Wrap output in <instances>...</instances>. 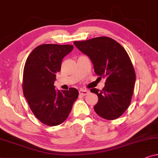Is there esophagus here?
<instances>
[{
    "mask_svg": "<svg viewBox=\"0 0 158 158\" xmlns=\"http://www.w3.org/2000/svg\"><path fill=\"white\" fill-rule=\"evenodd\" d=\"M89 91H88V90H85V89H81L79 90V94L80 95H81V96H86Z\"/></svg>",
    "mask_w": 158,
    "mask_h": 158,
    "instance_id": "obj_1",
    "label": "esophagus"
}]
</instances>
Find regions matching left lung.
I'll list each match as a JSON object with an SVG mask.
<instances>
[{"instance_id":"8db88e82","label":"left lung","mask_w":158,"mask_h":158,"mask_svg":"<svg viewBox=\"0 0 158 158\" xmlns=\"http://www.w3.org/2000/svg\"><path fill=\"white\" fill-rule=\"evenodd\" d=\"M74 44L91 60L96 74L106 78L102 90L90 89L98 97L95 111L107 120L118 118L130 104L136 81L128 54L119 43L107 36L75 41Z\"/></svg>"}]
</instances>
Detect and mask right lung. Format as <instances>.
Here are the masks:
<instances>
[{
    "label": "right lung",
    "instance_id": "right-lung-1",
    "mask_svg": "<svg viewBox=\"0 0 158 158\" xmlns=\"http://www.w3.org/2000/svg\"><path fill=\"white\" fill-rule=\"evenodd\" d=\"M73 49L71 44H42L30 53L23 75V92L34 116L47 126H57L66 120L78 90L55 89L56 73L62 60Z\"/></svg>",
    "mask_w": 158,
    "mask_h": 158
}]
</instances>
